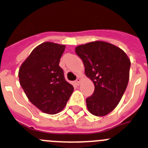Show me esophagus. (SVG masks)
<instances>
[{
  "mask_svg": "<svg viewBox=\"0 0 148 148\" xmlns=\"http://www.w3.org/2000/svg\"><path fill=\"white\" fill-rule=\"evenodd\" d=\"M75 83H76L77 85L79 86V85H80V83H81V80H80V78L78 77L77 79V80H76V81H75Z\"/></svg>",
  "mask_w": 148,
  "mask_h": 148,
  "instance_id": "esophagus-1",
  "label": "esophagus"
}]
</instances>
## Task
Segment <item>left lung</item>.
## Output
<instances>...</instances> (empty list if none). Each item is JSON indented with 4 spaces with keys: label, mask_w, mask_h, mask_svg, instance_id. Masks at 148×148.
<instances>
[{
    "label": "left lung",
    "mask_w": 148,
    "mask_h": 148,
    "mask_svg": "<svg viewBox=\"0 0 148 148\" xmlns=\"http://www.w3.org/2000/svg\"><path fill=\"white\" fill-rule=\"evenodd\" d=\"M75 52L95 85L93 94L86 99L88 110L95 116H105L117 106L126 91L130 59L120 48L100 40L77 46Z\"/></svg>",
    "instance_id": "1"
}]
</instances>
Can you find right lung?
<instances>
[{
	"instance_id": "1",
	"label": "right lung",
	"mask_w": 148,
	"mask_h": 148,
	"mask_svg": "<svg viewBox=\"0 0 148 148\" xmlns=\"http://www.w3.org/2000/svg\"><path fill=\"white\" fill-rule=\"evenodd\" d=\"M64 49V45L44 42L32 50L18 70L19 83L28 100L46 114L62 111L74 91L59 65Z\"/></svg>"
}]
</instances>
